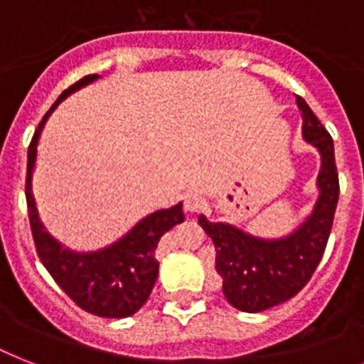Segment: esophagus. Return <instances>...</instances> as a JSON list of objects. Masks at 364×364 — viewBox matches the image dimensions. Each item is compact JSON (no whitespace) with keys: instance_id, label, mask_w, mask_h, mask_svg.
Here are the masks:
<instances>
[{"instance_id":"obj_1","label":"esophagus","mask_w":364,"mask_h":364,"mask_svg":"<svg viewBox=\"0 0 364 364\" xmlns=\"http://www.w3.org/2000/svg\"><path fill=\"white\" fill-rule=\"evenodd\" d=\"M205 205V202L200 196H196V194H188L187 198H185V204H183V208H185V211L187 213H198L202 208Z\"/></svg>"}]
</instances>
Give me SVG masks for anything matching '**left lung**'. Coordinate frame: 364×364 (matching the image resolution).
Here are the masks:
<instances>
[{"label": "left lung", "mask_w": 364, "mask_h": 364, "mask_svg": "<svg viewBox=\"0 0 364 364\" xmlns=\"http://www.w3.org/2000/svg\"><path fill=\"white\" fill-rule=\"evenodd\" d=\"M302 113V139L317 149V200L299 227L279 238H259L230 223H211L200 215V227L217 247L215 268L223 277V293L236 310L257 314L293 299L310 282L327 247L338 204V171L333 137L310 105L296 96Z\"/></svg>", "instance_id": "8db88e82"}]
</instances>
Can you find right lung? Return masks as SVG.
I'll return each mask as SVG.
<instances>
[{"label":"right lung","mask_w":364,"mask_h":364,"mask_svg":"<svg viewBox=\"0 0 364 364\" xmlns=\"http://www.w3.org/2000/svg\"><path fill=\"white\" fill-rule=\"evenodd\" d=\"M100 79V75H87L73 87L60 94V98L43 117L28 149V177H26V200L30 211V223L36 240L39 259L54 277L62 291L77 306L88 314L111 319L134 316L153 291L159 277V260L154 257L159 240L170 228L185 221L183 202L149 213L134 225L117 242L94 251H75L48 232L39 217L33 196V171L37 162V145L45 122L60 102H64L77 90Z\"/></svg>","instance_id":"1"}]
</instances>
